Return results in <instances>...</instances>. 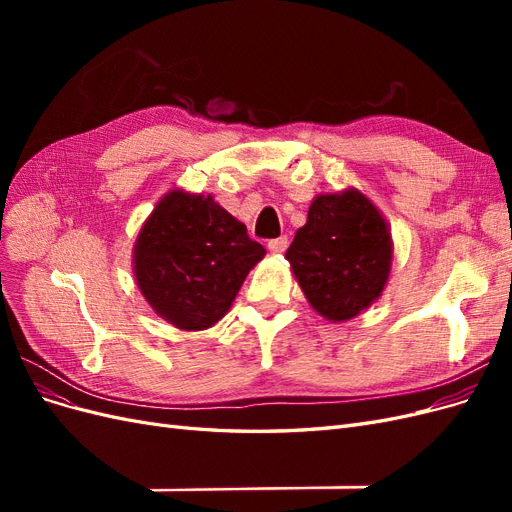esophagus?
<instances>
[{"instance_id": "esophagus-1", "label": "esophagus", "mask_w": 512, "mask_h": 512, "mask_svg": "<svg viewBox=\"0 0 512 512\" xmlns=\"http://www.w3.org/2000/svg\"><path fill=\"white\" fill-rule=\"evenodd\" d=\"M267 247H269V252H271V254H284V252H286V247H288V237H277V239H271V241L267 243Z\"/></svg>"}]
</instances>
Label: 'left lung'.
<instances>
[{
  "label": "left lung",
  "mask_w": 512,
  "mask_h": 512,
  "mask_svg": "<svg viewBox=\"0 0 512 512\" xmlns=\"http://www.w3.org/2000/svg\"><path fill=\"white\" fill-rule=\"evenodd\" d=\"M286 258L320 316L342 322L374 303L391 273L393 239L378 207L356 188L320 194Z\"/></svg>",
  "instance_id": "1"
}]
</instances>
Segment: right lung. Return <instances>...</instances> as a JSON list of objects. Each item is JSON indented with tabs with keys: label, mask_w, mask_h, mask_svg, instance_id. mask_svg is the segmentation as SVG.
<instances>
[{
	"label": "right lung",
	"mask_w": 512,
	"mask_h": 512,
	"mask_svg": "<svg viewBox=\"0 0 512 512\" xmlns=\"http://www.w3.org/2000/svg\"><path fill=\"white\" fill-rule=\"evenodd\" d=\"M265 254L211 194L170 190L138 232L134 277L160 318L203 331L226 316Z\"/></svg>",
	"instance_id": "1"
}]
</instances>
